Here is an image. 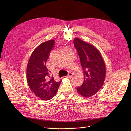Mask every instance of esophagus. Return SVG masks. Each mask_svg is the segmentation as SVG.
Returning a JSON list of instances; mask_svg holds the SVG:
<instances>
[{"instance_id":"1","label":"esophagus","mask_w":131,"mask_h":131,"mask_svg":"<svg viewBox=\"0 0 131 131\" xmlns=\"http://www.w3.org/2000/svg\"><path fill=\"white\" fill-rule=\"evenodd\" d=\"M73 73H71V72H69L68 74V75L67 76H66V78H71V77H72V76H73Z\"/></svg>"}]
</instances>
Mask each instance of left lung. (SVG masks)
<instances>
[{"instance_id":"8db88e82","label":"left lung","mask_w":131,"mask_h":131,"mask_svg":"<svg viewBox=\"0 0 131 131\" xmlns=\"http://www.w3.org/2000/svg\"><path fill=\"white\" fill-rule=\"evenodd\" d=\"M73 43L84 73L83 82L80 87H77V91L81 96L90 97L97 93L104 84L106 72L105 62L94 46L77 37Z\"/></svg>"}]
</instances>
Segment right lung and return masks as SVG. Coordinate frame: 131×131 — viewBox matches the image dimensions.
<instances>
[{
  "mask_svg": "<svg viewBox=\"0 0 131 131\" xmlns=\"http://www.w3.org/2000/svg\"><path fill=\"white\" fill-rule=\"evenodd\" d=\"M55 44L54 40L45 41L32 52L26 69L28 85L36 96L49 100L55 96L61 81L56 82L53 77L49 79V70L46 67L51 50Z\"/></svg>",
  "mask_w": 131,
  "mask_h": 131,
  "instance_id": "add662e5",
  "label": "right lung"
}]
</instances>
